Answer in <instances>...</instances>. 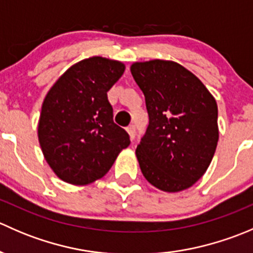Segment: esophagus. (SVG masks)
<instances>
[{
    "label": "esophagus",
    "instance_id": "obj_1",
    "mask_svg": "<svg viewBox=\"0 0 253 253\" xmlns=\"http://www.w3.org/2000/svg\"><path fill=\"white\" fill-rule=\"evenodd\" d=\"M127 132H128L131 139H134V137H136V126H134V125H131V126H128V127H127Z\"/></svg>",
    "mask_w": 253,
    "mask_h": 253
}]
</instances>
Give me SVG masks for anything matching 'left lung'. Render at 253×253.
<instances>
[{
    "instance_id": "1",
    "label": "left lung",
    "mask_w": 253,
    "mask_h": 253,
    "mask_svg": "<svg viewBox=\"0 0 253 253\" xmlns=\"http://www.w3.org/2000/svg\"><path fill=\"white\" fill-rule=\"evenodd\" d=\"M131 73L149 115L136 149L142 174L165 192L186 190L202 177L215 153V99L193 73L172 61L136 62Z\"/></svg>"
}]
</instances>
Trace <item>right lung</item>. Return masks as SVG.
Here are the masks:
<instances>
[{"mask_svg": "<svg viewBox=\"0 0 253 253\" xmlns=\"http://www.w3.org/2000/svg\"><path fill=\"white\" fill-rule=\"evenodd\" d=\"M124 71L119 61L85 58L68 68L45 96L38 136L47 164L61 180L94 182L131 143L114 122L106 95Z\"/></svg>", "mask_w": 253, "mask_h": 253, "instance_id": "obj_1", "label": "right lung"}]
</instances>
